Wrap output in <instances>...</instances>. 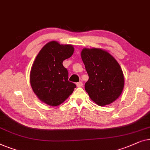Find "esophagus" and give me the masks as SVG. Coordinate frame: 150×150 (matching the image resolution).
I'll use <instances>...</instances> for the list:
<instances>
[{
	"instance_id": "esophagus-1",
	"label": "esophagus",
	"mask_w": 150,
	"mask_h": 150,
	"mask_svg": "<svg viewBox=\"0 0 150 150\" xmlns=\"http://www.w3.org/2000/svg\"><path fill=\"white\" fill-rule=\"evenodd\" d=\"M76 85H77V87H81V86H83V82H82V81L77 82V83H76Z\"/></svg>"
}]
</instances>
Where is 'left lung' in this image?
I'll return each mask as SVG.
<instances>
[{
	"label": "left lung",
	"instance_id": "obj_1",
	"mask_svg": "<svg viewBox=\"0 0 150 150\" xmlns=\"http://www.w3.org/2000/svg\"><path fill=\"white\" fill-rule=\"evenodd\" d=\"M81 56L89 76L85 83L88 95L100 106L111 104L124 88V75L120 64L110 54L97 48H84Z\"/></svg>",
	"mask_w": 150,
	"mask_h": 150
}]
</instances>
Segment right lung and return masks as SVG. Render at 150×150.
Masks as SVG:
<instances>
[{
    "mask_svg": "<svg viewBox=\"0 0 150 150\" xmlns=\"http://www.w3.org/2000/svg\"><path fill=\"white\" fill-rule=\"evenodd\" d=\"M74 52L71 45L56 41L46 44L36 57L30 71V85L41 101L58 106L73 93L76 85L69 81V73L63 61Z\"/></svg>",
    "mask_w": 150,
    "mask_h": 150,
    "instance_id": "add662e5",
    "label": "right lung"
}]
</instances>
